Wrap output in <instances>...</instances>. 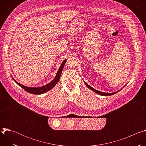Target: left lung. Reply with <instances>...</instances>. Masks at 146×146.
<instances>
[{
	"instance_id": "8db88e82",
	"label": "left lung",
	"mask_w": 146,
	"mask_h": 146,
	"mask_svg": "<svg viewBox=\"0 0 146 146\" xmlns=\"http://www.w3.org/2000/svg\"><path fill=\"white\" fill-rule=\"evenodd\" d=\"M84 83H85V84L86 85V86H87L89 89H90L91 90H92V91H93L94 92H96V94H98L99 95H102V96H110V95H114V94L117 93V92H114V93H105V92H100V91H98V90H95L94 88H93L92 87H91V86H90L88 84H87V83H86V82H84Z\"/></svg>"
}]
</instances>
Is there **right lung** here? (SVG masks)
I'll return each instance as SVG.
<instances>
[{"label": "right lung", "mask_w": 146, "mask_h": 146, "mask_svg": "<svg viewBox=\"0 0 146 146\" xmlns=\"http://www.w3.org/2000/svg\"><path fill=\"white\" fill-rule=\"evenodd\" d=\"M66 59H65L63 62H62V64L60 66V68H59L58 71L57 72V73L56 74V76L55 77V78H54V80L51 81V82L48 83V84L40 87H35V88H32V87H26L24 86L23 85H21L19 83H18L17 81H16L13 77V80L17 83V84L20 86L21 87H22L24 90H25L27 92L32 94H35V95H40V94H42L43 93L46 92L48 91H50V90H51L52 88H54L55 85L57 84V82L59 81L60 77V75L62 72V70L64 69V67L65 66V64L66 63Z\"/></svg>", "instance_id": "add662e5"}]
</instances>
